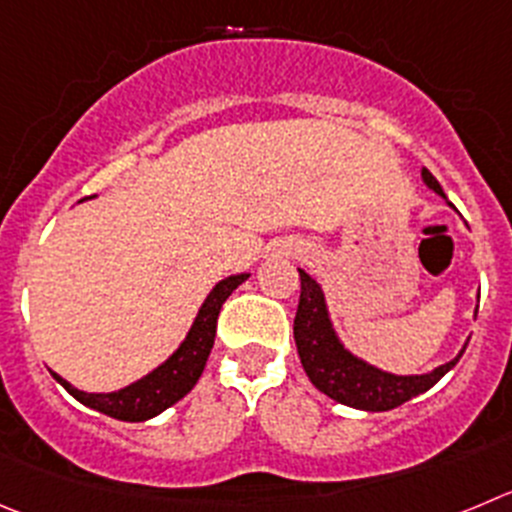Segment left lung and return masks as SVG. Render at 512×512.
I'll return each instance as SVG.
<instances>
[{"instance_id":"1","label":"left lung","mask_w":512,"mask_h":512,"mask_svg":"<svg viewBox=\"0 0 512 512\" xmlns=\"http://www.w3.org/2000/svg\"><path fill=\"white\" fill-rule=\"evenodd\" d=\"M422 181L434 194L447 199L439 181L429 174V169H422ZM298 272L300 303L298 313H295L293 336L295 346H298L300 364H303L310 384L326 396H331L338 404L361 409V412H389V409L401 407L404 401L432 389L465 353L467 343L452 361L437 366L429 374L401 376L379 369V366L369 364L366 358L356 356V353L343 346L341 336H338L336 326L331 321V310H328L323 288L305 270Z\"/></svg>"}]
</instances>
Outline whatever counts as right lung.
<instances>
[{"label": "right lung", "mask_w": 512, "mask_h": 512, "mask_svg": "<svg viewBox=\"0 0 512 512\" xmlns=\"http://www.w3.org/2000/svg\"><path fill=\"white\" fill-rule=\"evenodd\" d=\"M247 278H250V272H240V275H229V278L219 280L209 290L207 298H204L197 318H194L191 328L186 331L184 341L176 346V351L166 358L164 364L156 366L154 371H148L146 376H141L133 384L123 386L118 391H108V394H90V391L75 389L70 381L62 379L55 371H52V376L80 404L100 414H108L113 419H121V422H146V419L159 417L161 412L174 407L176 401L184 399L194 389L204 366H207L209 351L214 346L219 310H222L224 300L240 288Z\"/></svg>", "instance_id": "1"}]
</instances>
